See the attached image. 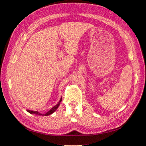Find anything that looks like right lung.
Returning a JSON list of instances; mask_svg holds the SVG:
<instances>
[{
  "instance_id": "1",
  "label": "right lung",
  "mask_w": 146,
  "mask_h": 146,
  "mask_svg": "<svg viewBox=\"0 0 146 146\" xmlns=\"http://www.w3.org/2000/svg\"><path fill=\"white\" fill-rule=\"evenodd\" d=\"M61 100H62V98H61L60 99V101H59V102L58 103V104H56V105H55L54 107H52L49 111H48V112H47L46 114H41V113H39L38 111H32V110H27V111L29 113H30V114H36V115H39V116H48V115H50V114H52L53 113H54V111H55V110L58 108V107H59V105H60V102H61Z\"/></svg>"
}]
</instances>
